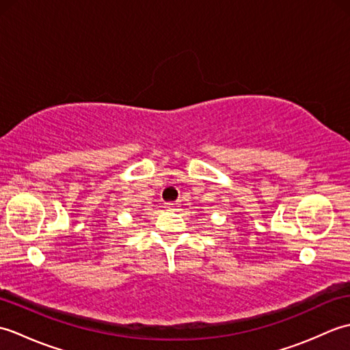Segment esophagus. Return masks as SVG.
<instances>
[{"mask_svg": "<svg viewBox=\"0 0 350 350\" xmlns=\"http://www.w3.org/2000/svg\"><path fill=\"white\" fill-rule=\"evenodd\" d=\"M177 207V203H174V202H168V203H165V209H170V211H174Z\"/></svg>", "mask_w": 350, "mask_h": 350, "instance_id": "obj_1", "label": "esophagus"}]
</instances>
